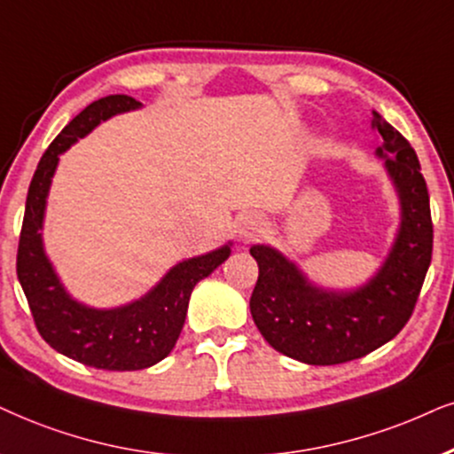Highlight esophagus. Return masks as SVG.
Returning a JSON list of instances; mask_svg holds the SVG:
<instances>
[{
	"mask_svg": "<svg viewBox=\"0 0 454 454\" xmlns=\"http://www.w3.org/2000/svg\"><path fill=\"white\" fill-rule=\"evenodd\" d=\"M263 232V223L257 215H247L240 220L239 226V237L243 240H254Z\"/></svg>",
	"mask_w": 454,
	"mask_h": 454,
	"instance_id": "34e87169",
	"label": "esophagus"
}]
</instances>
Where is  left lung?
<instances>
[{
  "instance_id": "obj_1",
  "label": "left lung",
  "mask_w": 454,
  "mask_h": 454,
  "mask_svg": "<svg viewBox=\"0 0 454 454\" xmlns=\"http://www.w3.org/2000/svg\"><path fill=\"white\" fill-rule=\"evenodd\" d=\"M371 125L383 137L377 157L386 159L400 200L398 234L375 277L331 291L309 283L274 247L249 249L260 268L249 301L254 323L277 352L306 364L349 363L394 340L409 323L432 262V211L417 153L380 113L372 111Z\"/></svg>"
}]
</instances>
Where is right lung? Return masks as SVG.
<instances>
[{"instance_id": "obj_1", "label": "right lung", "mask_w": 454, "mask_h": 454, "mask_svg": "<svg viewBox=\"0 0 454 454\" xmlns=\"http://www.w3.org/2000/svg\"><path fill=\"white\" fill-rule=\"evenodd\" d=\"M140 106L131 96H106L85 106L56 136L28 186L16 255V274L39 335L56 352L105 371H140L163 360L174 349L184 326L194 285L209 277L231 255L228 243L205 255L176 263L140 300L111 309L74 301L62 286L45 255L42 239L45 200L60 154L71 148L77 137L88 136L96 125Z\"/></svg>"}]
</instances>
